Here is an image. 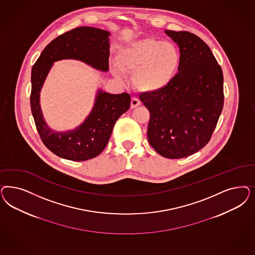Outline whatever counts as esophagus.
Returning a JSON list of instances; mask_svg holds the SVG:
<instances>
[{
	"label": "esophagus",
	"instance_id": "obj_1",
	"mask_svg": "<svg viewBox=\"0 0 255 255\" xmlns=\"http://www.w3.org/2000/svg\"><path fill=\"white\" fill-rule=\"evenodd\" d=\"M140 104V102L139 99H137V98H132L131 102H130V108H131V109L138 107Z\"/></svg>",
	"mask_w": 255,
	"mask_h": 255
}]
</instances>
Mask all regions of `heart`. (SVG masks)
I'll return each instance as SVG.
<instances>
[{"instance_id": "heart-1", "label": "heart", "mask_w": 255, "mask_h": 255, "mask_svg": "<svg viewBox=\"0 0 255 255\" xmlns=\"http://www.w3.org/2000/svg\"><path fill=\"white\" fill-rule=\"evenodd\" d=\"M117 66L112 73L122 80L123 72L133 73L132 82L141 93L156 94L166 89L177 74L181 65L178 47L170 41L142 38L119 49L115 56Z\"/></svg>"}]
</instances>
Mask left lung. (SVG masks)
Masks as SVG:
<instances>
[{
    "label": "left lung",
    "instance_id": "obj_1",
    "mask_svg": "<svg viewBox=\"0 0 255 255\" xmlns=\"http://www.w3.org/2000/svg\"><path fill=\"white\" fill-rule=\"evenodd\" d=\"M180 49L172 83L156 94H141L150 112L147 139L160 156L182 158L206 146L223 107V74L210 48L189 32L166 30Z\"/></svg>",
    "mask_w": 255,
    "mask_h": 255
}]
</instances>
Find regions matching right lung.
<instances>
[{"label":"right lung","instance_id":"add662e5","mask_svg":"<svg viewBox=\"0 0 255 255\" xmlns=\"http://www.w3.org/2000/svg\"><path fill=\"white\" fill-rule=\"evenodd\" d=\"M111 33L95 27H78L53 39L42 51L32 69L31 110L36 129L46 147L56 156L73 161H83L99 156L107 145L117 119L130 106L128 93L110 94L99 89L90 114L79 127L67 131H56L46 123L40 92L54 62L73 59L95 69L109 70Z\"/></svg>","mask_w":255,"mask_h":255}]
</instances>
